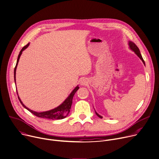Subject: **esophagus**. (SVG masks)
Masks as SVG:
<instances>
[{
  "label": "esophagus",
  "mask_w": 159,
  "mask_h": 159,
  "mask_svg": "<svg viewBox=\"0 0 159 159\" xmlns=\"http://www.w3.org/2000/svg\"><path fill=\"white\" fill-rule=\"evenodd\" d=\"M88 81L86 79H82L81 81H80V84L81 85H86L87 84Z\"/></svg>",
  "instance_id": "esophagus-1"
}]
</instances>
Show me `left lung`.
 <instances>
[{"instance_id": "8db88e82", "label": "left lung", "mask_w": 159, "mask_h": 159, "mask_svg": "<svg viewBox=\"0 0 159 159\" xmlns=\"http://www.w3.org/2000/svg\"><path fill=\"white\" fill-rule=\"evenodd\" d=\"M129 48H130V50H132L133 52H134V53H135L139 57V58L142 60V62H143V64L145 65L144 61V60H143V57H142V56H141V54L140 53V51H139V50L138 47L135 44H134L133 42H132V41H129ZM95 113H96V115H97V116H98L99 118H102V116H101L100 115H99L96 111H95Z\"/></svg>"}]
</instances>
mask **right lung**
<instances>
[{"label":"right lung","mask_w":159,"mask_h":159,"mask_svg":"<svg viewBox=\"0 0 159 159\" xmlns=\"http://www.w3.org/2000/svg\"><path fill=\"white\" fill-rule=\"evenodd\" d=\"M30 43H28L27 45H25V46H23L22 48V49L21 50L18 57V59H17V62H16V66L15 67V70H14V78H15V82H16V67L18 66V63L19 62V59L22 53V52L23 50H25V49L29 46ZM79 89V87L77 86L74 90L72 91V92L70 93V95L68 96L67 98L63 102V103L62 104H60V106H58V107L52 109V110L50 111H44V112H36V111H34L31 109H29L27 107H26L25 105L23 104V102H21V99H20L19 96H18V99L20 102V103L21 104V105L26 108L28 111H29L30 113H32V114H34V115H35L36 116L39 117V118H48V119H51V120H61L63 119L64 118H66L68 114L70 112V109L71 107V105L72 103V99L73 97H74V95L75 94V93L76 92V91ZM18 94V92H17Z\"/></svg>","instance_id":"right-lung-1"}]
</instances>
